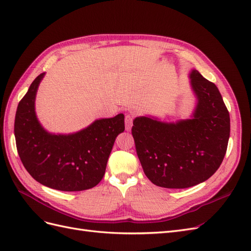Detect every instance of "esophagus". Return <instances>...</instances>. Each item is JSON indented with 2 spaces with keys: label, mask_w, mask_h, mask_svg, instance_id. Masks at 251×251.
I'll list each match as a JSON object with an SVG mask.
<instances>
[{
  "label": "esophagus",
  "mask_w": 251,
  "mask_h": 251,
  "mask_svg": "<svg viewBox=\"0 0 251 251\" xmlns=\"http://www.w3.org/2000/svg\"><path fill=\"white\" fill-rule=\"evenodd\" d=\"M133 120H134V116L132 114H126V118H125V124H126V130L130 131L133 126Z\"/></svg>",
  "instance_id": "esophagus-1"
}]
</instances>
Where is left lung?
<instances>
[{"instance_id":"left-lung-1","label":"left lung","mask_w":251,"mask_h":251,"mask_svg":"<svg viewBox=\"0 0 251 251\" xmlns=\"http://www.w3.org/2000/svg\"><path fill=\"white\" fill-rule=\"evenodd\" d=\"M198 100L192 119L162 123L141 116L132 135L146 176L157 186L186 188L206 181L221 165L230 134L229 113L217 86L193 70Z\"/></svg>"}]
</instances>
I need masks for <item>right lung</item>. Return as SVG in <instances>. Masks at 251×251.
<instances>
[{
  "instance_id": "obj_1",
  "label": "right lung",
  "mask_w": 251,
  "mask_h": 251,
  "mask_svg": "<svg viewBox=\"0 0 251 251\" xmlns=\"http://www.w3.org/2000/svg\"><path fill=\"white\" fill-rule=\"evenodd\" d=\"M45 73L30 85L19 102L14 119L18 153L23 165L41 184L63 192H79L101 181L125 115L95 120L74 134H50L35 115L37 88Z\"/></svg>"
}]
</instances>
